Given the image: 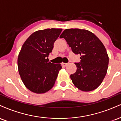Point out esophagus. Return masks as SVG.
Here are the masks:
<instances>
[{
    "instance_id": "esophagus-1",
    "label": "esophagus",
    "mask_w": 121,
    "mask_h": 121,
    "mask_svg": "<svg viewBox=\"0 0 121 121\" xmlns=\"http://www.w3.org/2000/svg\"><path fill=\"white\" fill-rule=\"evenodd\" d=\"M61 65L63 66H66L67 65H68V63H64V62H62V63L61 64Z\"/></svg>"
}]
</instances>
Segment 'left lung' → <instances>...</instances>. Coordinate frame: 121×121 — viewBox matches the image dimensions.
Wrapping results in <instances>:
<instances>
[{"mask_svg": "<svg viewBox=\"0 0 121 121\" xmlns=\"http://www.w3.org/2000/svg\"><path fill=\"white\" fill-rule=\"evenodd\" d=\"M60 38H64L72 51L81 56V62L74 63L77 71L70 75L73 83L82 91L95 90L104 79L109 64L103 43L94 33L85 29H65Z\"/></svg>", "mask_w": 121, "mask_h": 121, "instance_id": "obj_1", "label": "left lung"}]
</instances>
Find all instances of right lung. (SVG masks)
Listing matches in <instances>:
<instances>
[{
    "label": "right lung",
    "mask_w": 121,
    "mask_h": 121,
    "mask_svg": "<svg viewBox=\"0 0 121 121\" xmlns=\"http://www.w3.org/2000/svg\"><path fill=\"white\" fill-rule=\"evenodd\" d=\"M62 29L38 30L23 44L17 60L18 72L27 89L36 94L48 92L54 86L60 64H53L48 59L54 42Z\"/></svg>",
    "instance_id": "obj_1"
}]
</instances>
